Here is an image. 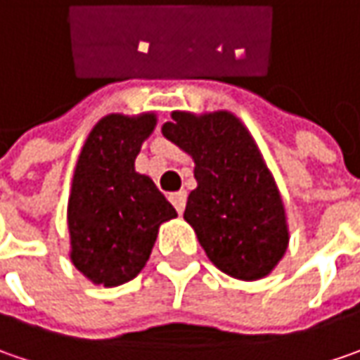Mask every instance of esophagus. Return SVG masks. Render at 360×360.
<instances>
[{"label":"esophagus","mask_w":360,"mask_h":360,"mask_svg":"<svg viewBox=\"0 0 360 360\" xmlns=\"http://www.w3.org/2000/svg\"><path fill=\"white\" fill-rule=\"evenodd\" d=\"M169 201L173 203V207L177 210V213H183L185 210V201H187V193L185 191H175L169 195Z\"/></svg>","instance_id":"1"}]
</instances>
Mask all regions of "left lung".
<instances>
[{
  "instance_id": "8db88e82",
  "label": "left lung",
  "mask_w": 360,
  "mask_h": 360,
  "mask_svg": "<svg viewBox=\"0 0 360 360\" xmlns=\"http://www.w3.org/2000/svg\"><path fill=\"white\" fill-rule=\"evenodd\" d=\"M163 134L195 161L197 187L185 221L207 258L227 276L259 280L288 248L286 211L256 141L227 110L173 112Z\"/></svg>"
}]
</instances>
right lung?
I'll return each mask as SVG.
<instances>
[{
  "label": "right lung",
  "instance_id": "obj_1",
  "mask_svg": "<svg viewBox=\"0 0 360 360\" xmlns=\"http://www.w3.org/2000/svg\"><path fill=\"white\" fill-rule=\"evenodd\" d=\"M157 124L153 112L108 115L88 134L68 199L72 264L90 282L120 286L141 272L159 226L177 217L134 159Z\"/></svg>",
  "mask_w": 360,
  "mask_h": 360
}]
</instances>
